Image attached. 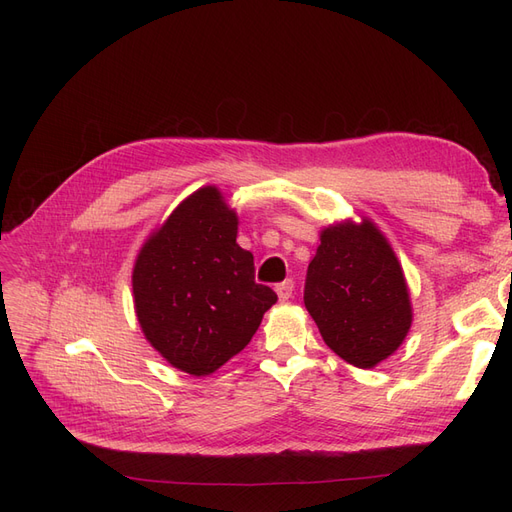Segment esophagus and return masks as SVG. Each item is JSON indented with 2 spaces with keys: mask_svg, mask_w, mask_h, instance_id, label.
<instances>
[{
  "mask_svg": "<svg viewBox=\"0 0 512 512\" xmlns=\"http://www.w3.org/2000/svg\"><path fill=\"white\" fill-rule=\"evenodd\" d=\"M292 290H294L292 280H286V282L275 286V292H277V297H280V301H288L292 297Z\"/></svg>",
  "mask_w": 512,
  "mask_h": 512,
  "instance_id": "1",
  "label": "esophagus"
}]
</instances>
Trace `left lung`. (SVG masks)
I'll return each mask as SVG.
<instances>
[{
	"instance_id": "8db88e82",
	"label": "left lung",
	"mask_w": 512,
	"mask_h": 512,
	"mask_svg": "<svg viewBox=\"0 0 512 512\" xmlns=\"http://www.w3.org/2000/svg\"><path fill=\"white\" fill-rule=\"evenodd\" d=\"M303 301L324 344L361 369L389 359L412 327L404 269L389 239L369 218L320 230Z\"/></svg>"
}]
</instances>
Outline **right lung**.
Returning <instances> with one entry per match:
<instances>
[{"label":"right lung","instance_id":"right-lung-1","mask_svg":"<svg viewBox=\"0 0 512 512\" xmlns=\"http://www.w3.org/2000/svg\"><path fill=\"white\" fill-rule=\"evenodd\" d=\"M239 215L215 185L173 209L138 250L132 297L147 342L190 376H211L239 354L277 294L254 282L237 243Z\"/></svg>","mask_w":512,"mask_h":512}]
</instances>
